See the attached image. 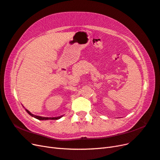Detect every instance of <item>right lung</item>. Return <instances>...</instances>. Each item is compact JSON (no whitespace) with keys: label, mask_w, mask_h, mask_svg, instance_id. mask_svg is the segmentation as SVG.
<instances>
[{"label":"right lung","mask_w":160,"mask_h":160,"mask_svg":"<svg viewBox=\"0 0 160 160\" xmlns=\"http://www.w3.org/2000/svg\"><path fill=\"white\" fill-rule=\"evenodd\" d=\"M27 111V112L32 117H34L35 118L37 119H39V120H47V119H60L62 116H60V117H57V118H44V117H41V116H37V115H35L32 114L29 111H28L27 109H25Z\"/></svg>","instance_id":"obj_1"}]
</instances>
